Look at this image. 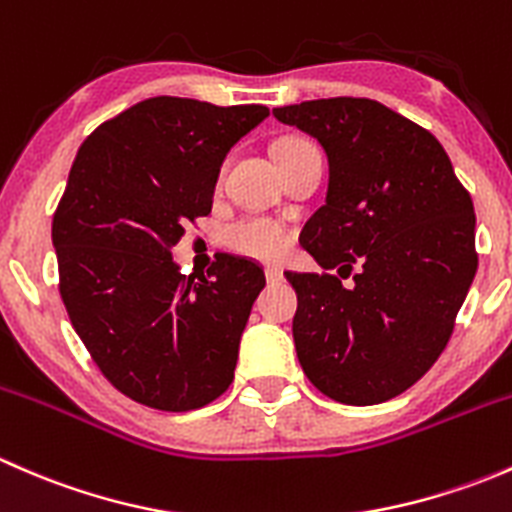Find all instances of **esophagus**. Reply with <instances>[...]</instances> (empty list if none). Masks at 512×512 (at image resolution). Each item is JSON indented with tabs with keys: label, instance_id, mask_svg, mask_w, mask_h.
Listing matches in <instances>:
<instances>
[{
	"label": "esophagus",
	"instance_id": "obj_1",
	"mask_svg": "<svg viewBox=\"0 0 512 512\" xmlns=\"http://www.w3.org/2000/svg\"><path fill=\"white\" fill-rule=\"evenodd\" d=\"M265 277H267V282H272V285H275V282L285 280V272H282L280 267H265Z\"/></svg>",
	"mask_w": 512,
	"mask_h": 512
}]
</instances>
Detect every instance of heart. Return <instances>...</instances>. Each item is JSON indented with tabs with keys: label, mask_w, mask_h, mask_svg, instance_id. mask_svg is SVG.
<instances>
[{
	"label": "heart",
	"mask_w": 512,
	"mask_h": 512,
	"mask_svg": "<svg viewBox=\"0 0 512 512\" xmlns=\"http://www.w3.org/2000/svg\"><path fill=\"white\" fill-rule=\"evenodd\" d=\"M294 141L299 138H285L277 146H287ZM223 242L240 255L257 257V260H277L287 252L289 232L285 225L265 218V215H247V218L232 220L223 227Z\"/></svg>",
	"instance_id": "heart-1"
}]
</instances>
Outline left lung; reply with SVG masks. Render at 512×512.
I'll return each instance as SVG.
<instances>
[{"mask_svg":"<svg viewBox=\"0 0 512 512\" xmlns=\"http://www.w3.org/2000/svg\"><path fill=\"white\" fill-rule=\"evenodd\" d=\"M272 113L317 138L329 160L327 203L299 240L339 277L287 272L299 364L339 404L394 399L436 364L476 277L471 193L436 136L384 103L337 96Z\"/></svg>","mask_w":512,"mask_h":512,"instance_id":"left-lung-1","label":"left lung"}]
</instances>
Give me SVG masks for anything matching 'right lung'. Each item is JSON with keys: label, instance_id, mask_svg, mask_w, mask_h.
Wrapping results in <instances>:
<instances>
[{"label": "right lung", "instance_id": "right-lung-1", "mask_svg": "<svg viewBox=\"0 0 512 512\" xmlns=\"http://www.w3.org/2000/svg\"><path fill=\"white\" fill-rule=\"evenodd\" d=\"M270 108L156 96L81 143L56 205L59 292L101 374L128 399L193 411L232 384L265 272L223 255L208 277L173 262L185 225L210 213L220 165Z\"/></svg>", "mask_w": 512, "mask_h": 512}]
</instances>
